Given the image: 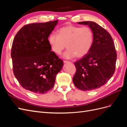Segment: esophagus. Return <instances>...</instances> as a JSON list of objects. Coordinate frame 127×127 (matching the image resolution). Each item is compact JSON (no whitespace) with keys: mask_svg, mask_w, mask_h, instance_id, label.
<instances>
[{"mask_svg":"<svg viewBox=\"0 0 127 127\" xmlns=\"http://www.w3.org/2000/svg\"><path fill=\"white\" fill-rule=\"evenodd\" d=\"M70 61H66V60H64V64H67V63H70Z\"/></svg>","mask_w":127,"mask_h":127,"instance_id":"esophagus-1","label":"esophagus"}]
</instances>
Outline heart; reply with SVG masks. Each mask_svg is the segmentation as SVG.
<instances>
[{
	"label": "heart",
	"instance_id": "heart-1",
	"mask_svg": "<svg viewBox=\"0 0 127 127\" xmlns=\"http://www.w3.org/2000/svg\"><path fill=\"white\" fill-rule=\"evenodd\" d=\"M58 35L52 33L48 37V42L52 51L60 55L66 47L68 49L63 57L70 59L77 57L81 58L89 52L93 42V33L87 26L80 28L67 25L61 28Z\"/></svg>",
	"mask_w": 127,
	"mask_h": 127
}]
</instances>
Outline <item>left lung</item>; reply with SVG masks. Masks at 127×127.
I'll use <instances>...</instances> for the list:
<instances>
[{"label": "left lung", "mask_w": 127, "mask_h": 127, "mask_svg": "<svg viewBox=\"0 0 127 127\" xmlns=\"http://www.w3.org/2000/svg\"><path fill=\"white\" fill-rule=\"evenodd\" d=\"M86 25L93 33V42L87 54L74 64L76 72L72 80L83 91L97 89L105 84L115 71L117 53L112 37L104 29L94 22H78Z\"/></svg>", "instance_id": "left-lung-1"}]
</instances>
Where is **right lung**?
I'll list each match as a JSON object with an SVG mask.
<instances>
[{
    "label": "right lung",
    "mask_w": 127,
    "mask_h": 127,
    "mask_svg": "<svg viewBox=\"0 0 127 127\" xmlns=\"http://www.w3.org/2000/svg\"><path fill=\"white\" fill-rule=\"evenodd\" d=\"M58 20L26 25L19 31L11 51L13 72L22 87L45 94L54 86L63 61L51 51L48 37Z\"/></svg>",
    "instance_id": "add662e5"
}]
</instances>
